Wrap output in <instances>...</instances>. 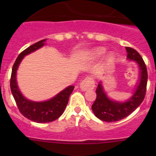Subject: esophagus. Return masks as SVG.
Returning a JSON list of instances; mask_svg holds the SVG:
<instances>
[{
  "instance_id": "obj_1",
  "label": "esophagus",
  "mask_w": 156,
  "mask_h": 156,
  "mask_svg": "<svg viewBox=\"0 0 156 156\" xmlns=\"http://www.w3.org/2000/svg\"><path fill=\"white\" fill-rule=\"evenodd\" d=\"M94 87V81L92 77H87L83 80L81 81L80 84V87L83 91L93 89Z\"/></svg>"
}]
</instances>
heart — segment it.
<instances>
[{
    "mask_svg": "<svg viewBox=\"0 0 156 156\" xmlns=\"http://www.w3.org/2000/svg\"><path fill=\"white\" fill-rule=\"evenodd\" d=\"M106 48L104 47H97L92 49L88 53V58L90 61H97L104 56L105 54L106 53ZM115 59V55L112 52H110L107 55L105 58L106 62L108 63H112Z\"/></svg>",
    "mask_w": 156,
    "mask_h": 156,
    "instance_id": "b5f03b06",
    "label": "heart"
}]
</instances>
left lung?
Segmentation results:
<instances>
[{
	"label": "left lung",
	"instance_id": "8db88e82",
	"mask_svg": "<svg viewBox=\"0 0 156 156\" xmlns=\"http://www.w3.org/2000/svg\"><path fill=\"white\" fill-rule=\"evenodd\" d=\"M128 61H134L139 68V77L137 85L127 100L117 101L108 97L100 81L96 89L97 98L92 105V111L97 118L105 122H115L126 118L141 104L145 96L148 82V73L141 56L131 48H126Z\"/></svg>",
	"mask_w": 156,
	"mask_h": 156
}]
</instances>
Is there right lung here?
<instances>
[{
  "instance_id": "1",
  "label": "right lung",
  "mask_w": 156,
  "mask_h": 156,
  "mask_svg": "<svg viewBox=\"0 0 156 156\" xmlns=\"http://www.w3.org/2000/svg\"><path fill=\"white\" fill-rule=\"evenodd\" d=\"M46 40L35 43L23 51L16 58L12 67L11 76V90L19 111L27 119L37 122H49L55 120L64 112L74 86H69L51 98L43 101H35L27 98L22 94L17 82V70L25 56L38 50L46 44Z\"/></svg>"
}]
</instances>
